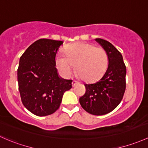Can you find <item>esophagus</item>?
I'll return each mask as SVG.
<instances>
[{
  "mask_svg": "<svg viewBox=\"0 0 148 148\" xmlns=\"http://www.w3.org/2000/svg\"><path fill=\"white\" fill-rule=\"evenodd\" d=\"M78 83H79V82H77V81L73 80V82H72V86H75L76 85H77Z\"/></svg>",
  "mask_w": 148,
  "mask_h": 148,
  "instance_id": "esophagus-1",
  "label": "esophagus"
}]
</instances>
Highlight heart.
<instances>
[{"mask_svg": "<svg viewBox=\"0 0 148 148\" xmlns=\"http://www.w3.org/2000/svg\"><path fill=\"white\" fill-rule=\"evenodd\" d=\"M64 55L59 54L56 64L65 77L72 74L76 65L79 75L86 81H94L101 77L106 69L108 57L106 51L101 47L84 42L68 45L64 49Z\"/></svg>", "mask_w": 148, "mask_h": 148, "instance_id": "heart-1", "label": "heart"}]
</instances>
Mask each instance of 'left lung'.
I'll use <instances>...</instances> for the list:
<instances>
[{
	"label": "left lung",
	"instance_id": "left-lung-1",
	"mask_svg": "<svg viewBox=\"0 0 148 148\" xmlns=\"http://www.w3.org/2000/svg\"><path fill=\"white\" fill-rule=\"evenodd\" d=\"M96 40L108 54V66L98 82L84 84L86 92L79 98V103L90 114L101 116L114 110L122 101L126 87V66L122 54L111 43L101 38Z\"/></svg>",
	"mask_w": 148,
	"mask_h": 148
}]
</instances>
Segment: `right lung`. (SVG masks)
<instances>
[{
    "label": "right lung",
    "instance_id": "obj_1",
    "mask_svg": "<svg viewBox=\"0 0 148 148\" xmlns=\"http://www.w3.org/2000/svg\"><path fill=\"white\" fill-rule=\"evenodd\" d=\"M62 41L40 39L20 58L18 89L24 106L33 114L46 116L59 108L64 93L71 88L72 80L60 78L55 57Z\"/></svg>",
    "mask_w": 148,
    "mask_h": 148
}]
</instances>
